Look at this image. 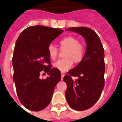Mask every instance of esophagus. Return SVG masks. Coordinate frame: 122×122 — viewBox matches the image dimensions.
Instances as JSON below:
<instances>
[{
	"label": "esophagus",
	"mask_w": 122,
	"mask_h": 122,
	"mask_svg": "<svg viewBox=\"0 0 122 122\" xmlns=\"http://www.w3.org/2000/svg\"><path fill=\"white\" fill-rule=\"evenodd\" d=\"M65 74L64 73L61 72V80L63 79V77L65 76Z\"/></svg>",
	"instance_id": "1"
}]
</instances>
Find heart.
I'll return each instance as SVG.
<instances>
[{
	"label": "heart",
	"mask_w": 122,
	"mask_h": 122,
	"mask_svg": "<svg viewBox=\"0 0 122 122\" xmlns=\"http://www.w3.org/2000/svg\"><path fill=\"white\" fill-rule=\"evenodd\" d=\"M59 44L60 49H66L64 54L65 58L57 61L53 65L54 68L61 72H66L72 68L74 61L76 63H79L83 59L85 55V46L73 36L66 37L60 41ZM48 52L50 58L55 59L57 57L59 50L55 45L50 44L48 47Z\"/></svg>",
	"instance_id": "obj_1"
}]
</instances>
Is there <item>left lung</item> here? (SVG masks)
Returning <instances> with one entry per match:
<instances>
[{"label": "left lung", "mask_w": 122, "mask_h": 122, "mask_svg": "<svg viewBox=\"0 0 122 122\" xmlns=\"http://www.w3.org/2000/svg\"><path fill=\"white\" fill-rule=\"evenodd\" d=\"M66 30L80 34L86 43L83 59L63 78L67 85L65 96L68 105L74 110L84 111L97 102L104 88V49L99 36L91 28L74 27ZM72 76L78 78L73 80Z\"/></svg>", "instance_id": "1"}]
</instances>
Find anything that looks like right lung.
Listing matches in <instances>:
<instances>
[{
    "mask_svg": "<svg viewBox=\"0 0 122 122\" xmlns=\"http://www.w3.org/2000/svg\"><path fill=\"white\" fill-rule=\"evenodd\" d=\"M63 32L61 29L37 25L24 30L17 39L12 59L13 80L19 100L29 110L39 111L47 107L61 79L60 70L52 68L48 47ZM43 72L49 76L41 79Z\"/></svg>",
    "mask_w": 122,
    "mask_h": 122,
    "instance_id": "1",
    "label": "right lung"
}]
</instances>
